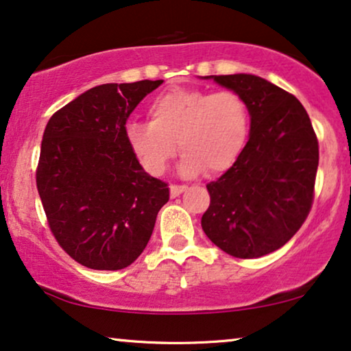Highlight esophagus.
Here are the masks:
<instances>
[{
	"mask_svg": "<svg viewBox=\"0 0 351 351\" xmlns=\"http://www.w3.org/2000/svg\"><path fill=\"white\" fill-rule=\"evenodd\" d=\"M186 190L185 185H171V198H177L180 193H184Z\"/></svg>",
	"mask_w": 351,
	"mask_h": 351,
	"instance_id": "1",
	"label": "esophagus"
}]
</instances>
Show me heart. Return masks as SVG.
Here are the masks:
<instances>
[{
	"label": "heart",
	"mask_w": 351,
	"mask_h": 351,
	"mask_svg": "<svg viewBox=\"0 0 351 351\" xmlns=\"http://www.w3.org/2000/svg\"><path fill=\"white\" fill-rule=\"evenodd\" d=\"M150 123L129 121L126 142L141 166L152 176L165 174L177 153L186 177L223 174L237 165L251 132V112L233 90L176 88L148 105Z\"/></svg>",
	"instance_id": "b5f03b06"
}]
</instances>
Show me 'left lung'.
Listing matches in <instances>:
<instances>
[{"mask_svg":"<svg viewBox=\"0 0 351 351\" xmlns=\"http://www.w3.org/2000/svg\"><path fill=\"white\" fill-rule=\"evenodd\" d=\"M246 100L251 132L232 169L210 182L201 217L206 237L238 258L267 256L289 241L313 203L319 150L294 95L256 75L204 76Z\"/></svg>","mask_w":351,"mask_h":351,"instance_id":"8db88e82","label":"left lung"}]
</instances>
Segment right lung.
I'll return each instance as SVG.
<instances>
[{
    "label": "right lung",
    "instance_id": "right-lung-1",
    "mask_svg": "<svg viewBox=\"0 0 351 351\" xmlns=\"http://www.w3.org/2000/svg\"><path fill=\"white\" fill-rule=\"evenodd\" d=\"M162 80L100 84L52 114L36 186L51 232L93 270H121L145 249L169 186L147 174L124 136L129 114Z\"/></svg>",
    "mask_w": 351,
    "mask_h": 351
}]
</instances>
